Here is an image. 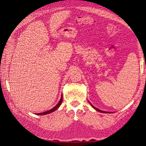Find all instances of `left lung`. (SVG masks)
<instances>
[{"instance_id": "left-lung-1", "label": "left lung", "mask_w": 146, "mask_h": 146, "mask_svg": "<svg viewBox=\"0 0 146 146\" xmlns=\"http://www.w3.org/2000/svg\"><path fill=\"white\" fill-rule=\"evenodd\" d=\"M88 102H89V103H90V104L92 106V107L94 109H95L96 111H99V112H101V113H113V112H108V111H102V110H99V109H98V108H96L94 106H93L92 105L91 103H90V102L88 100Z\"/></svg>"}]
</instances>
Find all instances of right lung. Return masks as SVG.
I'll use <instances>...</instances> for the list:
<instances>
[{
    "mask_svg": "<svg viewBox=\"0 0 146 146\" xmlns=\"http://www.w3.org/2000/svg\"><path fill=\"white\" fill-rule=\"evenodd\" d=\"M62 101H63V96H62V94H61V99H60V101H59V102H58V104H57L56 105H55L54 108L50 109V110H48V111H44V112L39 113H36V114H37V115H45V114H50V113H52V112L55 111L57 108H58L60 107V105H61V103H62Z\"/></svg>",
    "mask_w": 146,
    "mask_h": 146,
    "instance_id": "right-lung-1",
    "label": "right lung"
}]
</instances>
